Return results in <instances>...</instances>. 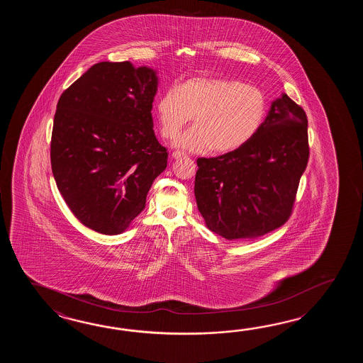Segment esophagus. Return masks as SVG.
<instances>
[{
  "label": "esophagus",
  "instance_id": "esophagus-1",
  "mask_svg": "<svg viewBox=\"0 0 363 363\" xmlns=\"http://www.w3.org/2000/svg\"><path fill=\"white\" fill-rule=\"evenodd\" d=\"M174 160H182V158H185L186 155L184 153H182V152H174L172 155H171Z\"/></svg>",
  "mask_w": 363,
  "mask_h": 363
}]
</instances>
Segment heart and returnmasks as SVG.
<instances>
[{
    "label": "heart",
    "mask_w": 363,
    "mask_h": 363,
    "mask_svg": "<svg viewBox=\"0 0 363 363\" xmlns=\"http://www.w3.org/2000/svg\"><path fill=\"white\" fill-rule=\"evenodd\" d=\"M163 138L172 139L194 116V125L175 140V147L203 155L230 153L255 138L267 101L253 85L224 77H192L170 88L157 102Z\"/></svg>",
    "instance_id": "b5f03b06"
}]
</instances>
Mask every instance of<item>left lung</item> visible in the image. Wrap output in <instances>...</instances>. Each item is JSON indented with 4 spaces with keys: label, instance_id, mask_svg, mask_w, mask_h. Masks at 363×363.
Listing matches in <instances>:
<instances>
[{
    "label": "left lung",
    "instance_id": "1",
    "mask_svg": "<svg viewBox=\"0 0 363 363\" xmlns=\"http://www.w3.org/2000/svg\"><path fill=\"white\" fill-rule=\"evenodd\" d=\"M308 160V118L281 93L244 147L197 160L194 196L208 230L227 240L252 239L283 225Z\"/></svg>",
    "mask_w": 363,
    "mask_h": 363
}]
</instances>
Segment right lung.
<instances>
[{
	"instance_id": "add662e5",
	"label": "right lung",
	"mask_w": 363,
	"mask_h": 363,
	"mask_svg": "<svg viewBox=\"0 0 363 363\" xmlns=\"http://www.w3.org/2000/svg\"><path fill=\"white\" fill-rule=\"evenodd\" d=\"M157 71L131 62H100L57 104L50 162L72 214L93 231L118 235L145 208L167 166L152 108Z\"/></svg>"
}]
</instances>
